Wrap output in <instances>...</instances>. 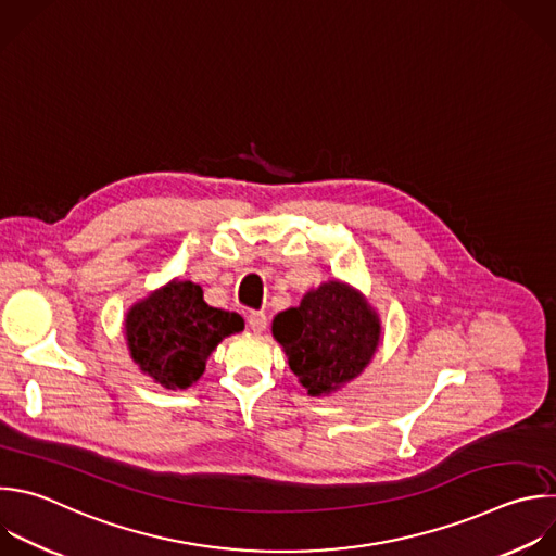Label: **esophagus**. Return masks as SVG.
Here are the masks:
<instances>
[{"instance_id":"obj_1","label":"esophagus","mask_w":556,"mask_h":556,"mask_svg":"<svg viewBox=\"0 0 556 556\" xmlns=\"http://www.w3.org/2000/svg\"><path fill=\"white\" fill-rule=\"evenodd\" d=\"M247 323H249V327H251L255 333H262V331L266 329V325H268V318H266V314H262V312H251L249 318H247Z\"/></svg>"}]
</instances>
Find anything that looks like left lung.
Returning <instances> with one entry per match:
<instances>
[{
	"mask_svg": "<svg viewBox=\"0 0 556 556\" xmlns=\"http://www.w3.org/2000/svg\"><path fill=\"white\" fill-rule=\"evenodd\" d=\"M273 338L309 397H327L353 382L371 364L382 320L353 286L329 279L303 294L296 307L279 312Z\"/></svg>",
	"mask_w": 556,
	"mask_h": 556,
	"instance_id": "8db88e82",
	"label": "left lung"
}]
</instances>
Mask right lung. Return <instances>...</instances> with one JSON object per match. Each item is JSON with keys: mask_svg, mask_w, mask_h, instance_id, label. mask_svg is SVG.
<instances>
[{"mask_svg": "<svg viewBox=\"0 0 556 556\" xmlns=\"http://www.w3.org/2000/svg\"><path fill=\"white\" fill-rule=\"evenodd\" d=\"M242 329L240 314L207 305L199 283L178 277L132 303L124 318L132 362L167 391L194 387L212 351Z\"/></svg>", "mask_w": 556, "mask_h": 556, "instance_id": "1", "label": "right lung"}]
</instances>
